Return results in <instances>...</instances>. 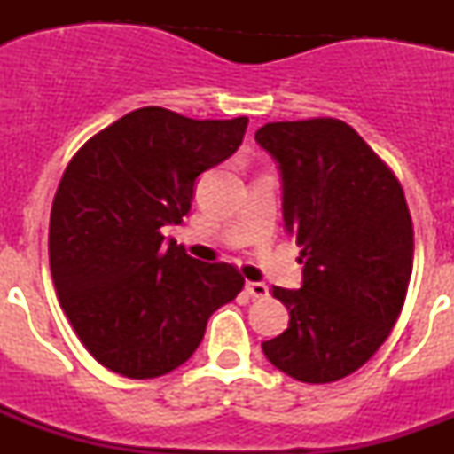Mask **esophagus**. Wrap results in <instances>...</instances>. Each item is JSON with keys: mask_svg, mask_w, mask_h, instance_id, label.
Returning a JSON list of instances; mask_svg holds the SVG:
<instances>
[{"mask_svg": "<svg viewBox=\"0 0 454 454\" xmlns=\"http://www.w3.org/2000/svg\"><path fill=\"white\" fill-rule=\"evenodd\" d=\"M246 293L252 298H268V286L262 282H246Z\"/></svg>", "mask_w": 454, "mask_h": 454, "instance_id": "obj_1", "label": "esophagus"}]
</instances>
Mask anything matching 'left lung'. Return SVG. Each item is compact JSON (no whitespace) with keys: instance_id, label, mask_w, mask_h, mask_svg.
I'll use <instances>...</instances> for the list:
<instances>
[{"instance_id":"1","label":"left lung","mask_w":454,"mask_h":454,"mask_svg":"<svg viewBox=\"0 0 454 454\" xmlns=\"http://www.w3.org/2000/svg\"><path fill=\"white\" fill-rule=\"evenodd\" d=\"M254 140L279 163L284 223L302 247V288H272L288 327L263 343L293 380L327 384L377 352L403 311L414 224L391 168L336 118L268 122Z\"/></svg>"}]
</instances>
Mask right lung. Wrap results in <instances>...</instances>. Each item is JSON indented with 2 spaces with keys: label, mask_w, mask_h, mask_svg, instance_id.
I'll return each instance as SVG.
<instances>
[{
  "label": "right lung",
  "mask_w": 454,
  "mask_h": 454,
  "mask_svg": "<svg viewBox=\"0 0 454 454\" xmlns=\"http://www.w3.org/2000/svg\"><path fill=\"white\" fill-rule=\"evenodd\" d=\"M246 127V115L136 108L67 163L50 215L51 279L79 340L108 371L150 380L182 366L211 314L246 284L236 266L198 262L161 231L182 223L195 179L239 150Z\"/></svg>",
  "instance_id": "1"
}]
</instances>
